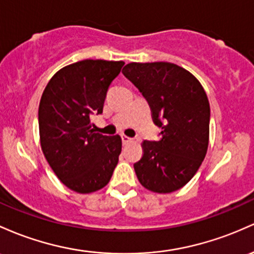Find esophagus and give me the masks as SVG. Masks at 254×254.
Wrapping results in <instances>:
<instances>
[{
	"label": "esophagus",
	"mask_w": 254,
	"mask_h": 254,
	"mask_svg": "<svg viewBox=\"0 0 254 254\" xmlns=\"http://www.w3.org/2000/svg\"><path fill=\"white\" fill-rule=\"evenodd\" d=\"M122 141L124 144H127V143H130V142H132V138L129 137V136H127V135H122Z\"/></svg>",
	"instance_id": "1"
}]
</instances>
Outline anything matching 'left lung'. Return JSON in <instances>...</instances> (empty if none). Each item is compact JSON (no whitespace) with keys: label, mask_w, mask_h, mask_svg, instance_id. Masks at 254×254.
Returning a JSON list of instances; mask_svg holds the SVG:
<instances>
[{"label":"left lung","mask_w":254,"mask_h":254,"mask_svg":"<svg viewBox=\"0 0 254 254\" xmlns=\"http://www.w3.org/2000/svg\"><path fill=\"white\" fill-rule=\"evenodd\" d=\"M123 74L148 101L161 127L159 141H143V154L133 164L142 186L172 193L193 178L205 159L210 137V104L199 80L171 63H130Z\"/></svg>","instance_id":"8db88e82"}]
</instances>
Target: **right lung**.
Instances as JSON below:
<instances>
[{
	"instance_id": "obj_1",
	"label": "right lung",
	"mask_w": 254,
	"mask_h": 254,
	"mask_svg": "<svg viewBox=\"0 0 254 254\" xmlns=\"http://www.w3.org/2000/svg\"><path fill=\"white\" fill-rule=\"evenodd\" d=\"M123 65L124 61H78L59 69L42 94V152L61 183L76 193L104 188L118 164L121 136L96 132L90 116L102 113L108 88Z\"/></svg>"
}]
</instances>
